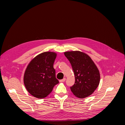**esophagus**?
I'll return each mask as SVG.
<instances>
[{
	"mask_svg": "<svg viewBox=\"0 0 125 125\" xmlns=\"http://www.w3.org/2000/svg\"><path fill=\"white\" fill-rule=\"evenodd\" d=\"M65 81H66V78H64L63 79L59 81V82H64Z\"/></svg>",
	"mask_w": 125,
	"mask_h": 125,
	"instance_id": "34e87169",
	"label": "esophagus"
}]
</instances>
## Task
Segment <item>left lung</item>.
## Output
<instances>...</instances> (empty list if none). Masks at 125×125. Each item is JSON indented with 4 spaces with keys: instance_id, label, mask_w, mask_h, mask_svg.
Listing matches in <instances>:
<instances>
[{
    "instance_id": "8db88e82",
    "label": "left lung",
    "mask_w": 125,
    "mask_h": 125,
    "mask_svg": "<svg viewBox=\"0 0 125 125\" xmlns=\"http://www.w3.org/2000/svg\"><path fill=\"white\" fill-rule=\"evenodd\" d=\"M74 72L75 83L70 87L72 92L77 98H84L92 94L99 86V71L91 58L80 51L64 52Z\"/></svg>"
}]
</instances>
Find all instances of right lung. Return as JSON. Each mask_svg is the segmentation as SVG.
Segmentation results:
<instances>
[{
	"instance_id": "1",
	"label": "right lung",
	"mask_w": 125,
	"mask_h": 125,
	"mask_svg": "<svg viewBox=\"0 0 125 125\" xmlns=\"http://www.w3.org/2000/svg\"><path fill=\"white\" fill-rule=\"evenodd\" d=\"M56 57L55 52H44L36 56L28 65L24 73V83L32 96L42 99L59 83L53 67Z\"/></svg>"
}]
</instances>
